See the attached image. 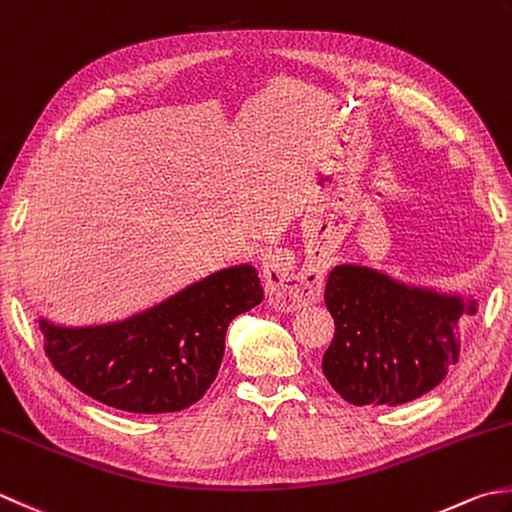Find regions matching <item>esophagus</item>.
<instances>
[{
    "label": "esophagus",
    "instance_id": "1",
    "mask_svg": "<svg viewBox=\"0 0 512 512\" xmlns=\"http://www.w3.org/2000/svg\"><path fill=\"white\" fill-rule=\"evenodd\" d=\"M264 282L268 302L273 308L293 313L319 302L324 288V275L315 268L295 270V257L288 250H275L264 262Z\"/></svg>",
    "mask_w": 512,
    "mask_h": 512
}]
</instances>
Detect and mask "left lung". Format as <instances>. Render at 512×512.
Here are the masks:
<instances>
[{"mask_svg":"<svg viewBox=\"0 0 512 512\" xmlns=\"http://www.w3.org/2000/svg\"><path fill=\"white\" fill-rule=\"evenodd\" d=\"M324 302L335 319L324 375L355 406H397L433 390L459 359V324L477 310L475 299L350 264L328 275Z\"/></svg>","mask_w":512,"mask_h":512,"instance_id":"obj_1","label":"left lung"}]
</instances>
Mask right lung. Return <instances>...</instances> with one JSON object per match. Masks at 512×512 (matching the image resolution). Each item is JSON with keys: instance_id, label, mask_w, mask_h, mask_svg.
<instances>
[{"instance_id": "1", "label": "right lung", "mask_w": 512, "mask_h": 512, "mask_svg": "<svg viewBox=\"0 0 512 512\" xmlns=\"http://www.w3.org/2000/svg\"><path fill=\"white\" fill-rule=\"evenodd\" d=\"M264 288L253 266H233L119 324L62 328L39 319L50 364L106 406L157 415L193 406L215 382L226 328Z\"/></svg>"}]
</instances>
